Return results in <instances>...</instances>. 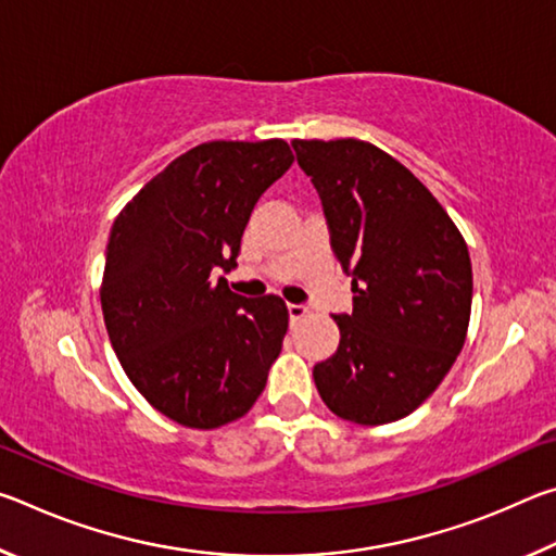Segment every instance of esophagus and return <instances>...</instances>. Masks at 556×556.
Instances as JSON below:
<instances>
[{
  "label": "esophagus",
  "mask_w": 556,
  "mask_h": 556,
  "mask_svg": "<svg viewBox=\"0 0 556 556\" xmlns=\"http://www.w3.org/2000/svg\"><path fill=\"white\" fill-rule=\"evenodd\" d=\"M306 314H308V308H306V306H301V304H289V321H291V324L301 321V318H304Z\"/></svg>",
  "instance_id": "esophagus-1"
}]
</instances>
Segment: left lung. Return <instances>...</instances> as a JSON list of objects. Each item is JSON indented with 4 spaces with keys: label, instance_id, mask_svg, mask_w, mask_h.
I'll return each instance as SVG.
<instances>
[{
    "label": "left lung",
    "instance_id": "8db88e82",
    "mask_svg": "<svg viewBox=\"0 0 556 556\" xmlns=\"http://www.w3.org/2000/svg\"><path fill=\"white\" fill-rule=\"evenodd\" d=\"M353 277L338 351L314 365L326 407L355 425L407 417L434 392L468 331L473 271L464 235L397 159L361 139H294Z\"/></svg>",
    "mask_w": 556,
    "mask_h": 556
}]
</instances>
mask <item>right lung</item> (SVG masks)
<instances>
[{
  "label": "right lung",
  "mask_w": 556,
  "mask_h": 556,
  "mask_svg": "<svg viewBox=\"0 0 556 556\" xmlns=\"http://www.w3.org/2000/svg\"><path fill=\"white\" fill-rule=\"evenodd\" d=\"M294 162L285 139L205 142L174 159L115 218L100 304L142 397L176 425L218 429L265 390L287 304L244 299L230 271L260 195Z\"/></svg>",
  "instance_id": "obj_1"
}]
</instances>
